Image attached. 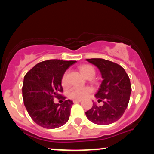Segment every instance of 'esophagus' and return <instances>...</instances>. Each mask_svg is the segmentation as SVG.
<instances>
[{"label":"esophagus","instance_id":"obj_1","mask_svg":"<svg viewBox=\"0 0 154 154\" xmlns=\"http://www.w3.org/2000/svg\"><path fill=\"white\" fill-rule=\"evenodd\" d=\"M79 102H81V100H73V103H78Z\"/></svg>","mask_w":154,"mask_h":154}]
</instances>
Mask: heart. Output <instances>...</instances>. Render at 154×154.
Segmentation results:
<instances>
[{
    "label": "heart",
    "mask_w": 154,
    "mask_h": 154,
    "mask_svg": "<svg viewBox=\"0 0 154 154\" xmlns=\"http://www.w3.org/2000/svg\"><path fill=\"white\" fill-rule=\"evenodd\" d=\"M79 69L85 77H95V69L91 65L83 64L79 66ZM61 84L63 88H66L68 86L67 72H65L61 77ZM92 91L93 90L90 87H74L69 92V97L73 100H82L87 97Z\"/></svg>",
    "instance_id": "b5f03b06"
}]
</instances>
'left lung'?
Here are the masks:
<instances>
[{"instance_id":"obj_1","label":"left lung","mask_w":154,"mask_h":154,"mask_svg":"<svg viewBox=\"0 0 154 154\" xmlns=\"http://www.w3.org/2000/svg\"><path fill=\"white\" fill-rule=\"evenodd\" d=\"M98 67L103 81L95 97L103 106L93 103L86 116L92 122L106 125L117 121L123 115L130 100L132 88L128 75L120 65L103 59H88Z\"/></svg>"}]
</instances>
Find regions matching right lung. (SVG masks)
<instances>
[{
  "label": "right lung",
  "instance_id": "right-lung-1",
  "mask_svg": "<svg viewBox=\"0 0 154 154\" xmlns=\"http://www.w3.org/2000/svg\"><path fill=\"white\" fill-rule=\"evenodd\" d=\"M76 61L51 59L37 63L24 76V104L35 123L46 129L61 127L69 119L73 102L62 95L61 77ZM54 98L65 100L55 104Z\"/></svg>",
  "mask_w": 154,
  "mask_h": 154
}]
</instances>
